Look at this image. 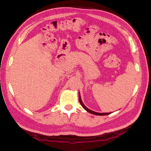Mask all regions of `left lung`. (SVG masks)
<instances>
[{
  "label": "left lung",
  "instance_id": "8db88e82",
  "mask_svg": "<svg viewBox=\"0 0 151 151\" xmlns=\"http://www.w3.org/2000/svg\"><path fill=\"white\" fill-rule=\"evenodd\" d=\"M79 102H80V103H81V106H83L87 111L90 113H91V114H93V115H109V114L110 113H97V112H94V111H91V109H88L87 107H86L85 105L83 104V101H82V100H81V96H80L79 93Z\"/></svg>",
  "mask_w": 151,
  "mask_h": 151
}]
</instances>
